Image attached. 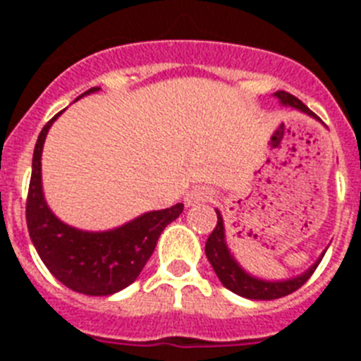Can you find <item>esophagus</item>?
Listing matches in <instances>:
<instances>
[{
  "instance_id": "1",
  "label": "esophagus",
  "mask_w": 361,
  "mask_h": 361,
  "mask_svg": "<svg viewBox=\"0 0 361 361\" xmlns=\"http://www.w3.org/2000/svg\"><path fill=\"white\" fill-rule=\"evenodd\" d=\"M213 199V191L208 186H195L191 191H188L186 204L188 206H195L200 202H209Z\"/></svg>"
}]
</instances>
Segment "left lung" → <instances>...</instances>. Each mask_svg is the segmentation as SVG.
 I'll return each instance as SVG.
<instances>
[{
  "label": "left lung",
  "mask_w": 361,
  "mask_h": 361,
  "mask_svg": "<svg viewBox=\"0 0 361 361\" xmlns=\"http://www.w3.org/2000/svg\"><path fill=\"white\" fill-rule=\"evenodd\" d=\"M275 97L280 99V103L286 104V106H293L296 110L304 111L307 116L317 117L305 106L298 97L288 94V92L279 90L275 92ZM206 257H208L209 264L215 269L216 276L222 282L224 288H228L229 291L237 293V295L244 296V298L251 300H275L282 298L286 295H291L293 291L300 289L309 280V276L314 273L317 266L320 264V258L318 262L312 264L305 273H302L296 279L282 280V282H267V280H260L257 276H251L250 273H245L240 266L237 264V260L233 258V255L229 253V247L226 244V235H224V222H222V215L216 209V226L212 231V235L208 237L206 242Z\"/></svg>",
  "instance_id": "left-lung-1"
}]
</instances>
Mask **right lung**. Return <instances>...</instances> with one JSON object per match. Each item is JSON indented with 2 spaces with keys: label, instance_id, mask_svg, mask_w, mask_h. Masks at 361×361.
Returning <instances> with one entry per match:
<instances>
[{
  "label": "right lung",
  "instance_id": "1",
  "mask_svg": "<svg viewBox=\"0 0 361 361\" xmlns=\"http://www.w3.org/2000/svg\"><path fill=\"white\" fill-rule=\"evenodd\" d=\"M97 90V86H94L82 95ZM59 116L61 111L44 124L32 157L27 197L28 233L44 266L66 288L92 296L114 295L128 288L141 275L161 233L183 213L184 204L178 202L171 208L148 212L110 231H82L61 222L44 202L41 186L44 139Z\"/></svg>",
  "mask_w": 361,
  "mask_h": 361
}]
</instances>
